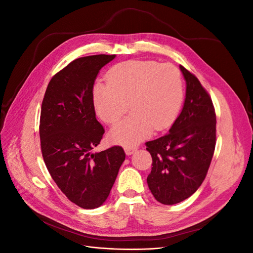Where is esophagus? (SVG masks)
Wrapping results in <instances>:
<instances>
[{
	"label": "esophagus",
	"instance_id": "34e87169",
	"mask_svg": "<svg viewBox=\"0 0 253 253\" xmlns=\"http://www.w3.org/2000/svg\"><path fill=\"white\" fill-rule=\"evenodd\" d=\"M125 151L126 153V155H131L136 151V148H134V147H126Z\"/></svg>",
	"mask_w": 253,
	"mask_h": 253
}]
</instances>
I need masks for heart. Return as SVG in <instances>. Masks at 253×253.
<instances>
[{"mask_svg": "<svg viewBox=\"0 0 253 253\" xmlns=\"http://www.w3.org/2000/svg\"><path fill=\"white\" fill-rule=\"evenodd\" d=\"M108 82H97L93 100L105 124L117 122L129 108L132 113L114 126L109 137L122 145H134L175 121L185 97L180 71L172 64L151 60H128L113 66Z\"/></svg>", "mask_w": 253, "mask_h": 253, "instance_id": "heart-1", "label": "heart"}]
</instances>
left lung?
<instances>
[{
    "instance_id": "left-lung-1",
    "label": "left lung",
    "mask_w": 253,
    "mask_h": 253,
    "mask_svg": "<svg viewBox=\"0 0 253 253\" xmlns=\"http://www.w3.org/2000/svg\"><path fill=\"white\" fill-rule=\"evenodd\" d=\"M187 82L182 111L168 134L145 142L152 156L147 181L155 200L174 205L187 200L208 173L216 143L212 99L195 75L180 65Z\"/></svg>"
}]
</instances>
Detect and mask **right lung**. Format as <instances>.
I'll return each instance as SVG.
<instances>
[{"instance_id":"1","label":"right lung","mask_w":253,"mask_h":253,"mask_svg":"<svg viewBox=\"0 0 253 253\" xmlns=\"http://www.w3.org/2000/svg\"><path fill=\"white\" fill-rule=\"evenodd\" d=\"M115 55L78 58L50 79L41 105V152L53 181L83 209L100 207L116 180L126 153L114 145L91 153L104 128L96 118L94 82Z\"/></svg>"}]
</instances>
